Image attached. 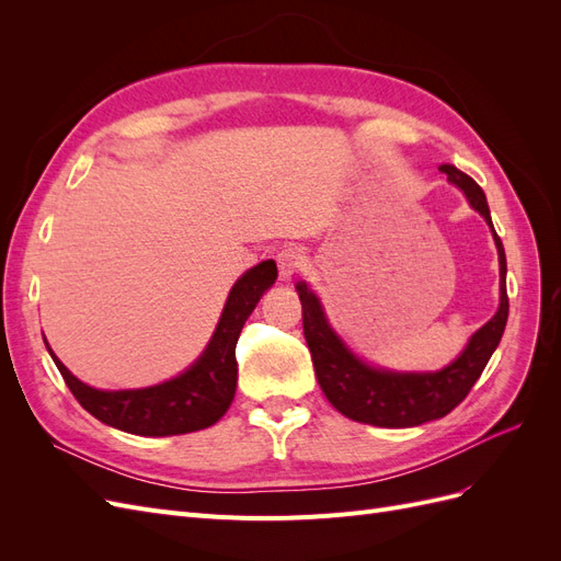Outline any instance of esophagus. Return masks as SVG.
Masks as SVG:
<instances>
[{"instance_id":"1","label":"esophagus","mask_w":561,"mask_h":561,"mask_svg":"<svg viewBox=\"0 0 561 561\" xmlns=\"http://www.w3.org/2000/svg\"><path fill=\"white\" fill-rule=\"evenodd\" d=\"M276 264H278V274L283 280H290L299 266H301V252L297 248H283L276 254Z\"/></svg>"}]
</instances>
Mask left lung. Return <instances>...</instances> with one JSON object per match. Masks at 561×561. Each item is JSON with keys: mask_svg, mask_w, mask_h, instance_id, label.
<instances>
[{"mask_svg": "<svg viewBox=\"0 0 561 561\" xmlns=\"http://www.w3.org/2000/svg\"><path fill=\"white\" fill-rule=\"evenodd\" d=\"M478 210L484 222L491 225V213L482 186L456 165H439ZM501 264V304L496 316L470 336L468 346L458 358L439 371H390L363 363L353 355L336 332L330 328L320 299L309 290L307 283H297L304 316V336L311 351L316 377L322 393L344 416L381 428H410L426 421L447 416L456 404H461L480 379L491 353L496 351L507 322V293H505V250L494 231Z\"/></svg>", "mask_w": 561, "mask_h": 561, "instance_id": "1", "label": "left lung"}]
</instances>
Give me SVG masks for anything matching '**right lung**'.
Here are the masks:
<instances>
[{"instance_id": "1", "label": "right lung", "mask_w": 561, "mask_h": 561, "mask_svg": "<svg viewBox=\"0 0 561 561\" xmlns=\"http://www.w3.org/2000/svg\"><path fill=\"white\" fill-rule=\"evenodd\" d=\"M276 278L278 268L274 260L248 268L231 287L208 348L180 377L159 386L135 390H98L79 381L56 358L48 344L46 348L79 404L98 421L107 423V426L145 437L203 431L217 423L229 410L236 393V379H239L236 342H239L248 316L257 307L260 297L276 283Z\"/></svg>"}]
</instances>
